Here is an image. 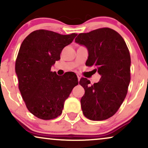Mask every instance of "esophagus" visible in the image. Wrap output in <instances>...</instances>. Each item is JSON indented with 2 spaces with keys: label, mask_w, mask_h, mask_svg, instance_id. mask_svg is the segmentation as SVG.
Instances as JSON below:
<instances>
[{
  "label": "esophagus",
  "mask_w": 148,
  "mask_h": 148,
  "mask_svg": "<svg viewBox=\"0 0 148 148\" xmlns=\"http://www.w3.org/2000/svg\"><path fill=\"white\" fill-rule=\"evenodd\" d=\"M77 78H78V82H79V80H80V79H81V77H80V76H79V75H77Z\"/></svg>",
  "instance_id": "34e87169"
}]
</instances>
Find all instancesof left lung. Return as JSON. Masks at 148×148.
Segmentation results:
<instances>
[{"label": "left lung", "mask_w": 148, "mask_h": 148, "mask_svg": "<svg viewBox=\"0 0 148 148\" xmlns=\"http://www.w3.org/2000/svg\"><path fill=\"white\" fill-rule=\"evenodd\" d=\"M88 50L86 64L101 75L98 83L82 78L85 90L81 99L84 116L92 121H103L112 116L127 96L130 83V54L125 40L118 32L108 27L79 34L75 40Z\"/></svg>", "instance_id": "left-lung-1"}]
</instances>
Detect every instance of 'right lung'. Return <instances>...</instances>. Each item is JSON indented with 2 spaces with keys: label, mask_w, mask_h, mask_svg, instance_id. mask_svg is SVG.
<instances>
[{
  "label": "right lung",
  "mask_w": 148,
  "mask_h": 148,
  "mask_svg": "<svg viewBox=\"0 0 148 148\" xmlns=\"http://www.w3.org/2000/svg\"><path fill=\"white\" fill-rule=\"evenodd\" d=\"M77 34L61 35L48 30H36L25 38L15 62L19 89L26 107L34 116L50 120L60 115L64 103L77 77L68 72L62 76L51 71L60 53Z\"/></svg>",
  "instance_id": "1"
}]
</instances>
